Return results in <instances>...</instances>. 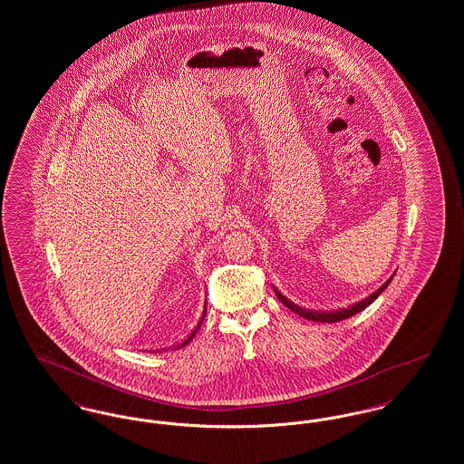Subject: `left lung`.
I'll use <instances>...</instances> for the list:
<instances>
[{"label": "left lung", "mask_w": 464, "mask_h": 464, "mask_svg": "<svg viewBox=\"0 0 464 464\" xmlns=\"http://www.w3.org/2000/svg\"><path fill=\"white\" fill-rule=\"evenodd\" d=\"M393 278V275L390 276L374 294H371L370 297L364 298V300H361V302H357V304H353L351 307H347V309H340V311H326V313H321V311H309V309H302V307H298L295 305L292 300H288V298L285 297V295H281L278 290L275 288V294H276V297L290 309V311H294L295 314L300 315V317H305V319H311V321H321V323H336V321H343V319H347V317H351V315L357 314V313H361L362 309H366L368 305H370L371 302L374 300V298L378 297L387 286L390 285V281Z\"/></svg>", "instance_id": "8db88e82"}]
</instances>
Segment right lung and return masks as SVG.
Listing matches in <instances>:
<instances>
[{
    "label": "right lung",
    "instance_id": "1",
    "mask_svg": "<svg viewBox=\"0 0 464 464\" xmlns=\"http://www.w3.org/2000/svg\"><path fill=\"white\" fill-rule=\"evenodd\" d=\"M205 314H207V298H205L204 313H202V317H200V321H198V324H197V326H195V328H193V332H191V334H188V336H186V338H185V340H183V342H179V343H178V345H174V349H181V347H185L186 343H188V342H189V340H191V338H193V336H195V334H197V332H198V330H200V326H202V323H204Z\"/></svg>",
    "mask_w": 464,
    "mask_h": 464
}]
</instances>
